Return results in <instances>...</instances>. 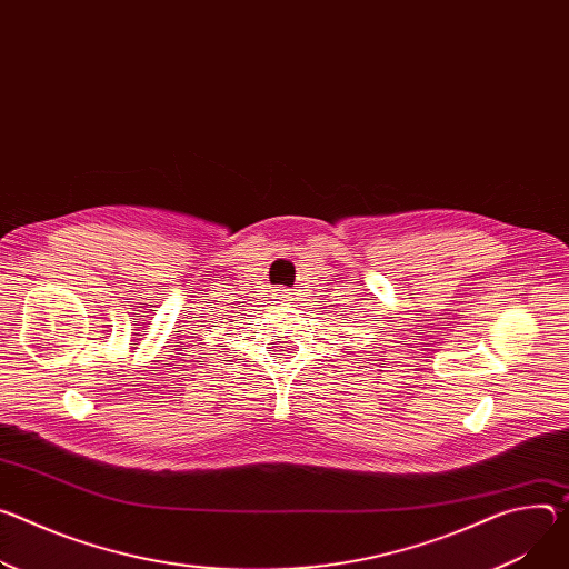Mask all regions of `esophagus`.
<instances>
[{"label": "esophagus", "mask_w": 569, "mask_h": 569, "mask_svg": "<svg viewBox=\"0 0 569 569\" xmlns=\"http://www.w3.org/2000/svg\"><path fill=\"white\" fill-rule=\"evenodd\" d=\"M290 297H292V292H288V290H279V295H277V299H281V301H292Z\"/></svg>", "instance_id": "obj_1"}]
</instances>
